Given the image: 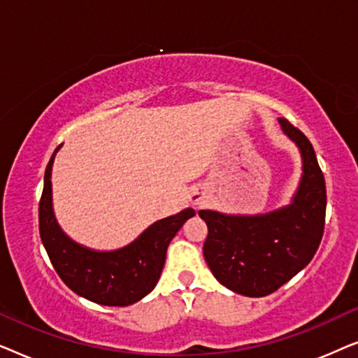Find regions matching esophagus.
<instances>
[{"mask_svg": "<svg viewBox=\"0 0 358 358\" xmlns=\"http://www.w3.org/2000/svg\"><path fill=\"white\" fill-rule=\"evenodd\" d=\"M207 192H205L203 189H195L192 190V194H190V202H192L194 207H200V205H203L207 202Z\"/></svg>", "mask_w": 358, "mask_h": 358, "instance_id": "1", "label": "esophagus"}]
</instances>
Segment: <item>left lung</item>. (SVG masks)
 <instances>
[{
  "label": "left lung",
  "instance_id": "left-lung-1",
  "mask_svg": "<svg viewBox=\"0 0 358 358\" xmlns=\"http://www.w3.org/2000/svg\"><path fill=\"white\" fill-rule=\"evenodd\" d=\"M283 135L300 151L301 176L288 205L266 213L200 210L208 236L203 257L215 278L244 296H266L303 271L320 248L326 217V182L310 140L287 119Z\"/></svg>",
  "mask_w": 358,
  "mask_h": 358
}]
</instances>
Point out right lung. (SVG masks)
<instances>
[{
	"label": "right lung",
	"instance_id": "add662e5",
	"mask_svg": "<svg viewBox=\"0 0 358 358\" xmlns=\"http://www.w3.org/2000/svg\"><path fill=\"white\" fill-rule=\"evenodd\" d=\"M58 150L47 164L38 205V229L52 266L65 285L86 300L104 306L134 305L156 287L169 243L195 210L158 220L122 248L101 251L85 246L63 231L53 210L52 168Z\"/></svg>",
	"mask_w": 358,
	"mask_h": 358
}]
</instances>
